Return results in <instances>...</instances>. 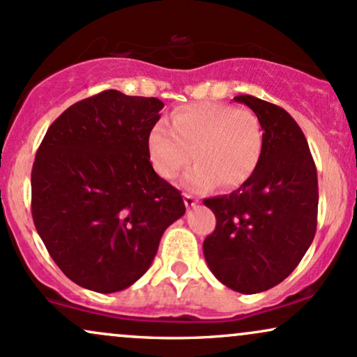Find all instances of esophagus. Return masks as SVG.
<instances>
[{
	"label": "esophagus",
	"instance_id": "1",
	"mask_svg": "<svg viewBox=\"0 0 357 357\" xmlns=\"http://www.w3.org/2000/svg\"><path fill=\"white\" fill-rule=\"evenodd\" d=\"M197 203H199V201H197L195 196L190 195V192H184V204H186L188 208H196Z\"/></svg>",
	"mask_w": 357,
	"mask_h": 357
}]
</instances>
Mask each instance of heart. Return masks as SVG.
Returning <instances> with one entry per match:
<instances>
[{"label":"heart","mask_w":357,"mask_h":357,"mask_svg":"<svg viewBox=\"0 0 357 357\" xmlns=\"http://www.w3.org/2000/svg\"><path fill=\"white\" fill-rule=\"evenodd\" d=\"M264 132L251 109L225 102H192L171 113V128L156 123L149 130L148 151L154 169L173 179L192 161L184 178L196 192L214 190L221 183L226 190L239 188L259 165Z\"/></svg>","instance_id":"heart-1"}]
</instances>
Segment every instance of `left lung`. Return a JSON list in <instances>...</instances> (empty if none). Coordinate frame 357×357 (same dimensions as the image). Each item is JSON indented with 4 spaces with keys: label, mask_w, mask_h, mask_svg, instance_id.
<instances>
[{
    "label": "left lung",
    "mask_w": 357,
    "mask_h": 357,
    "mask_svg": "<svg viewBox=\"0 0 357 357\" xmlns=\"http://www.w3.org/2000/svg\"><path fill=\"white\" fill-rule=\"evenodd\" d=\"M264 132L259 165L229 196L204 199L216 229L203 252L218 281L243 294L263 293L294 271L316 233L317 173L306 137L287 111L241 94Z\"/></svg>",
    "instance_id": "left-lung-1"
}]
</instances>
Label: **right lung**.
I'll list each match as a JSON object with an SVG mask.
<instances>
[{
    "label": "right lung",
    "mask_w": 357,
    "mask_h": 357,
    "mask_svg": "<svg viewBox=\"0 0 357 357\" xmlns=\"http://www.w3.org/2000/svg\"><path fill=\"white\" fill-rule=\"evenodd\" d=\"M162 101L108 89L75 102L46 131L31 171L38 234L81 287L116 293L148 271L167 226L186 213L156 174L148 135Z\"/></svg>",
    "instance_id": "add662e5"
}]
</instances>
